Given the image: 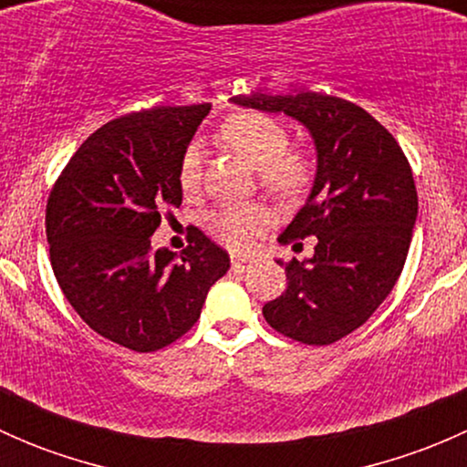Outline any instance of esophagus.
I'll return each instance as SVG.
<instances>
[{"instance_id":"1","label":"esophagus","mask_w":467,"mask_h":467,"mask_svg":"<svg viewBox=\"0 0 467 467\" xmlns=\"http://www.w3.org/2000/svg\"><path fill=\"white\" fill-rule=\"evenodd\" d=\"M230 260H233L234 271H244V268H248L253 262H255V257H251V255H233V257H230Z\"/></svg>"}]
</instances>
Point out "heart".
Instances as JSON below:
<instances>
[{"instance_id":"1","label":"heart","mask_w":467,"mask_h":467,"mask_svg":"<svg viewBox=\"0 0 467 467\" xmlns=\"http://www.w3.org/2000/svg\"><path fill=\"white\" fill-rule=\"evenodd\" d=\"M219 142L242 155L248 164L257 169L260 181L273 194L298 196L307 190L312 181V162L300 150L289 146V129L285 121L264 112H237L228 117L219 129ZM203 173V150L199 142L187 144L178 164L181 187L192 194L199 190ZM271 214L262 203L223 205L207 219L210 233L233 251H244L257 234L264 233Z\"/></svg>"}]
</instances>
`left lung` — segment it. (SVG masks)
<instances>
[{
	"label": "left lung",
	"instance_id": "8db88e82",
	"mask_svg": "<svg viewBox=\"0 0 467 467\" xmlns=\"http://www.w3.org/2000/svg\"><path fill=\"white\" fill-rule=\"evenodd\" d=\"M233 103L285 112L317 146V176L282 244L317 237L314 257L285 264L286 289L264 305L275 332L329 346L361 327L402 273L418 216L411 167L393 135L364 108L321 92H255Z\"/></svg>",
	"mask_w": 467,
	"mask_h": 467
}]
</instances>
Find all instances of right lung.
<instances>
[{
  "mask_svg": "<svg viewBox=\"0 0 467 467\" xmlns=\"http://www.w3.org/2000/svg\"><path fill=\"white\" fill-rule=\"evenodd\" d=\"M210 103L112 119L78 146L47 201L54 275L74 312L112 343L153 352L181 338L230 268L194 230L181 253L153 251L162 210L182 203L178 164Z\"/></svg>",
  "mask_w": 467,
  "mask_h": 467,
  "instance_id": "right-lung-1",
  "label": "right lung"
}]
</instances>
